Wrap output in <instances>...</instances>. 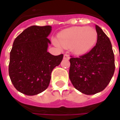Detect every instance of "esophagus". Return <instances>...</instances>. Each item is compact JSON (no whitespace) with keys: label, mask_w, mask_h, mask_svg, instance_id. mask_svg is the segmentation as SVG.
<instances>
[{"label":"esophagus","mask_w":120,"mask_h":120,"mask_svg":"<svg viewBox=\"0 0 120 120\" xmlns=\"http://www.w3.org/2000/svg\"><path fill=\"white\" fill-rule=\"evenodd\" d=\"M64 59L69 60V59L70 58V56H69V55H68V54H65V55H64Z\"/></svg>","instance_id":"1"}]
</instances>
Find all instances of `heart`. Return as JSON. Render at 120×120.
Returning a JSON list of instances; mask_svg holds the SVG:
<instances>
[{
    "instance_id": "b5f03b06",
    "label": "heart",
    "mask_w": 120,
    "mask_h": 120,
    "mask_svg": "<svg viewBox=\"0 0 120 120\" xmlns=\"http://www.w3.org/2000/svg\"><path fill=\"white\" fill-rule=\"evenodd\" d=\"M98 33L95 29L87 27H73L62 31L58 34L55 44L64 48H70L77 55H83L96 44Z\"/></svg>"
}]
</instances>
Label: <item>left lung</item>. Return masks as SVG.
<instances>
[{
	"mask_svg": "<svg viewBox=\"0 0 120 120\" xmlns=\"http://www.w3.org/2000/svg\"><path fill=\"white\" fill-rule=\"evenodd\" d=\"M98 39L96 45L87 54L70 58L69 79L75 88L87 95L101 92L113 76L115 64L111 41L96 25Z\"/></svg>",
	"mask_w": 120,
	"mask_h": 120,
	"instance_id": "obj_1",
	"label": "left lung"
}]
</instances>
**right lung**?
Returning a JSON list of instances; mask_svg holds the SVG:
<instances>
[{"mask_svg": "<svg viewBox=\"0 0 120 120\" xmlns=\"http://www.w3.org/2000/svg\"><path fill=\"white\" fill-rule=\"evenodd\" d=\"M51 26H32L15 39L10 52L9 75L17 90L33 96L48 87L53 69L60 65L64 55L47 52L51 44L47 37Z\"/></svg>", "mask_w": 120, "mask_h": 120, "instance_id": "1", "label": "right lung"}]
</instances>
